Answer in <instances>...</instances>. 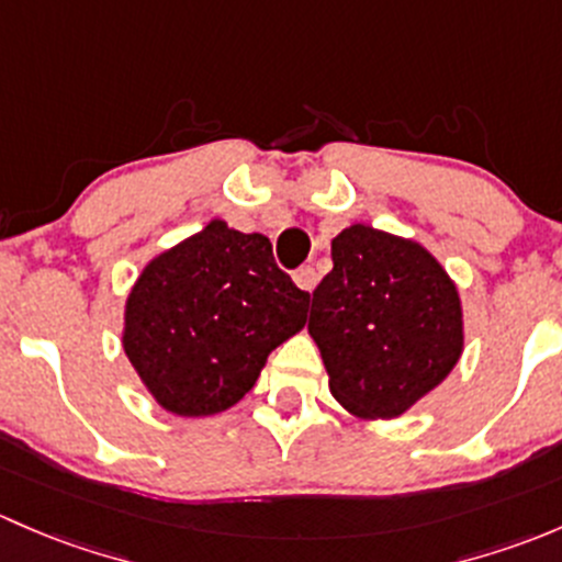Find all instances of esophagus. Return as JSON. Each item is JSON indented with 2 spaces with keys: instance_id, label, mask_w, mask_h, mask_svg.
I'll return each instance as SVG.
<instances>
[{
  "instance_id": "1",
  "label": "esophagus",
  "mask_w": 562,
  "mask_h": 562,
  "mask_svg": "<svg viewBox=\"0 0 562 562\" xmlns=\"http://www.w3.org/2000/svg\"><path fill=\"white\" fill-rule=\"evenodd\" d=\"M316 281H319V273H316V270L311 268V265H303V268L294 270V283H297V286L303 289V292H314Z\"/></svg>"
}]
</instances>
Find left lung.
Segmentation results:
<instances>
[{
  "label": "left lung",
  "instance_id": "left-lung-1",
  "mask_svg": "<svg viewBox=\"0 0 562 562\" xmlns=\"http://www.w3.org/2000/svg\"><path fill=\"white\" fill-rule=\"evenodd\" d=\"M308 333L329 392L362 419H395L436 390L462 355L454 281L416 240L351 224L314 289Z\"/></svg>",
  "mask_w": 562,
  "mask_h": 562
}]
</instances>
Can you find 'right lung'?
Segmentation results:
<instances>
[{
  "instance_id": "right-lung-1",
  "label": "right lung",
  "mask_w": 562,
  "mask_h": 562,
  "mask_svg": "<svg viewBox=\"0 0 562 562\" xmlns=\"http://www.w3.org/2000/svg\"><path fill=\"white\" fill-rule=\"evenodd\" d=\"M308 300L265 235L213 218L143 268L121 344L161 408L213 416L233 408L270 351L303 329Z\"/></svg>"
}]
</instances>
